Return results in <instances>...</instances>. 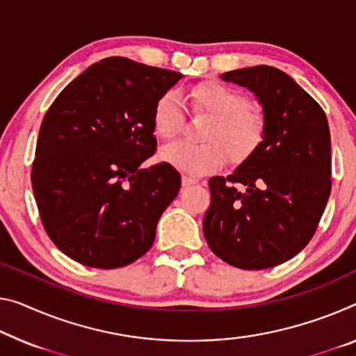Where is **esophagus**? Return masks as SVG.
<instances>
[{
    "instance_id": "esophagus-1",
    "label": "esophagus",
    "mask_w": 356,
    "mask_h": 356,
    "mask_svg": "<svg viewBox=\"0 0 356 356\" xmlns=\"http://www.w3.org/2000/svg\"><path fill=\"white\" fill-rule=\"evenodd\" d=\"M197 183H199V178L189 177V175H183V186H191V184H197Z\"/></svg>"
}]
</instances>
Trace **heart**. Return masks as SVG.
Listing matches in <instances>:
<instances>
[{
  "mask_svg": "<svg viewBox=\"0 0 356 356\" xmlns=\"http://www.w3.org/2000/svg\"><path fill=\"white\" fill-rule=\"evenodd\" d=\"M191 108L205 114L200 138L205 143H172L161 149V159L188 173H209L229 159L243 162L261 146L266 136V119L251 108L242 92L222 83H202L189 92ZM183 105L175 90L157 98L152 109V127L162 140H172L183 127Z\"/></svg>",
  "mask_w": 356,
  "mask_h": 356,
  "instance_id": "obj_1",
  "label": "heart"
}]
</instances>
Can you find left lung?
<instances>
[{
    "label": "left lung",
    "mask_w": 356,
    "mask_h": 356,
    "mask_svg": "<svg viewBox=\"0 0 356 356\" xmlns=\"http://www.w3.org/2000/svg\"><path fill=\"white\" fill-rule=\"evenodd\" d=\"M258 97L261 146L229 177H213L204 235L218 258L238 269H269L310 242L331 194L326 114L278 68L258 65L221 74Z\"/></svg>",
    "instance_id": "left-lung-1"
}]
</instances>
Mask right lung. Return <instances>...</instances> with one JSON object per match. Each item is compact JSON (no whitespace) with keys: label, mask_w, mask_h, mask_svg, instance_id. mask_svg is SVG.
Listing matches in <instances>:
<instances>
[{"label":"right lung","mask_w":356,"mask_h":356,"mask_svg":"<svg viewBox=\"0 0 356 356\" xmlns=\"http://www.w3.org/2000/svg\"><path fill=\"white\" fill-rule=\"evenodd\" d=\"M181 73L103 58L65 87L42 119L31 186L46 232L68 258L116 269L152 247L181 188L156 152L152 109Z\"/></svg>","instance_id":"1"}]
</instances>
